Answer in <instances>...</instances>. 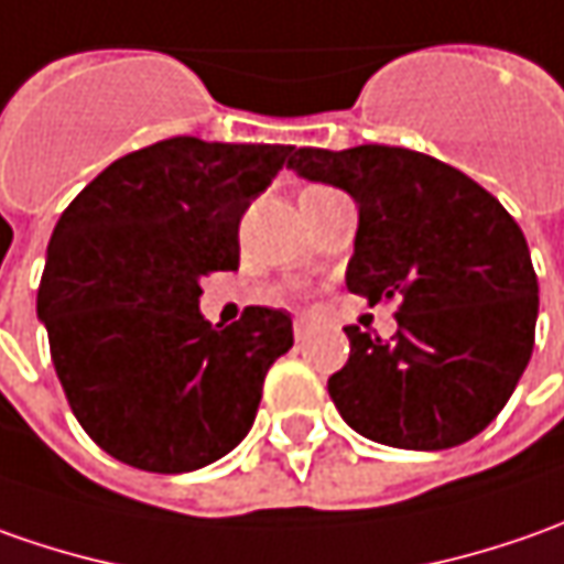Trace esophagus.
<instances>
[{
    "mask_svg": "<svg viewBox=\"0 0 564 564\" xmlns=\"http://www.w3.org/2000/svg\"><path fill=\"white\" fill-rule=\"evenodd\" d=\"M293 334H296V340H305V337L312 334V321L308 318L293 321Z\"/></svg>",
    "mask_w": 564,
    "mask_h": 564,
    "instance_id": "obj_1",
    "label": "esophagus"
}]
</instances>
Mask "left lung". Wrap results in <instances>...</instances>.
Segmentation results:
<instances>
[{
    "label": "left lung",
    "mask_w": 564,
    "mask_h": 564,
    "mask_svg": "<svg viewBox=\"0 0 564 564\" xmlns=\"http://www.w3.org/2000/svg\"><path fill=\"white\" fill-rule=\"evenodd\" d=\"M290 167L359 203L346 286L397 300V334L346 327L349 361L327 380L343 421L397 449H449L509 402L534 352L536 274L494 193L399 147L293 149Z\"/></svg>",
    "instance_id": "8db88e82"
}]
</instances>
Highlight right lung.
<instances>
[{"instance_id": "add662e5", "label": "right lung", "mask_w": 564, "mask_h": 564, "mask_svg": "<svg viewBox=\"0 0 564 564\" xmlns=\"http://www.w3.org/2000/svg\"><path fill=\"white\" fill-rule=\"evenodd\" d=\"M290 152L171 137L111 162L62 212L36 312L70 412L108 456L181 475L249 434L293 321L249 305L212 327L199 283L240 268L246 208Z\"/></svg>"}]
</instances>
